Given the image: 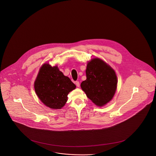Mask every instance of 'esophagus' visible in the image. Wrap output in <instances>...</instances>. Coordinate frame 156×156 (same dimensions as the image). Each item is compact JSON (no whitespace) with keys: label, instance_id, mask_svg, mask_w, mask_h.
Returning <instances> with one entry per match:
<instances>
[{"label":"esophagus","instance_id":"34e87169","mask_svg":"<svg viewBox=\"0 0 156 156\" xmlns=\"http://www.w3.org/2000/svg\"><path fill=\"white\" fill-rule=\"evenodd\" d=\"M75 84H76L77 87H79L80 86V83H79V81H76V82H75Z\"/></svg>","mask_w":156,"mask_h":156}]
</instances>
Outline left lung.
<instances>
[{
	"instance_id": "obj_1",
	"label": "left lung",
	"mask_w": 156,
	"mask_h": 156,
	"mask_svg": "<svg viewBox=\"0 0 156 156\" xmlns=\"http://www.w3.org/2000/svg\"><path fill=\"white\" fill-rule=\"evenodd\" d=\"M87 79L81 87L87 98L98 106L105 105L114 96L117 84L114 70L100 58H94L87 65Z\"/></svg>"
}]
</instances>
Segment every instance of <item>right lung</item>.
<instances>
[{"label":"right lung","mask_w":156,"mask_h":156,"mask_svg":"<svg viewBox=\"0 0 156 156\" xmlns=\"http://www.w3.org/2000/svg\"><path fill=\"white\" fill-rule=\"evenodd\" d=\"M75 88L76 85L57 66L51 67L49 64L41 66L34 82V90L39 99L53 109L64 106L69 93Z\"/></svg>","instance_id":"add662e5"}]
</instances>
